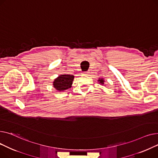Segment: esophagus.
<instances>
[{"label": "esophagus", "instance_id": "obj_1", "mask_svg": "<svg viewBox=\"0 0 158 158\" xmlns=\"http://www.w3.org/2000/svg\"><path fill=\"white\" fill-rule=\"evenodd\" d=\"M89 72H83V75H85V76H87V75H89Z\"/></svg>", "mask_w": 158, "mask_h": 158}]
</instances>
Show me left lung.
<instances>
[{
	"label": "left lung",
	"mask_w": 158,
	"mask_h": 158,
	"mask_svg": "<svg viewBox=\"0 0 158 158\" xmlns=\"http://www.w3.org/2000/svg\"><path fill=\"white\" fill-rule=\"evenodd\" d=\"M98 81H99V83H101V85H103L104 84V82H105V80L103 78H99L98 80Z\"/></svg>",
	"instance_id": "8db88e82"
}]
</instances>
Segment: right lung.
<instances>
[{
  "label": "right lung",
  "mask_w": 158,
  "mask_h": 158,
  "mask_svg": "<svg viewBox=\"0 0 158 158\" xmlns=\"http://www.w3.org/2000/svg\"><path fill=\"white\" fill-rule=\"evenodd\" d=\"M73 80V75H61L55 79L53 85L58 91H64L71 87Z\"/></svg>",
  "instance_id": "add662e5"
}]
</instances>
